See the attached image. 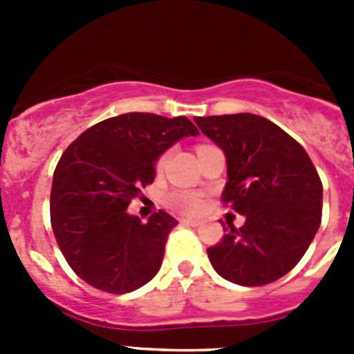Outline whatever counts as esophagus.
I'll return each instance as SVG.
<instances>
[{"label":"esophagus","mask_w":354,"mask_h":354,"mask_svg":"<svg viewBox=\"0 0 354 354\" xmlns=\"http://www.w3.org/2000/svg\"><path fill=\"white\" fill-rule=\"evenodd\" d=\"M183 225H189V227H200V225H202V221L189 220V218H186V220H183Z\"/></svg>","instance_id":"esophagus-1"}]
</instances>
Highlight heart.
<instances>
[{
    "mask_svg": "<svg viewBox=\"0 0 354 354\" xmlns=\"http://www.w3.org/2000/svg\"><path fill=\"white\" fill-rule=\"evenodd\" d=\"M200 149H204V147H200ZM167 202L171 209L183 212V214H196V212L204 209V200L200 198V195L193 192H186V189L171 192L168 195Z\"/></svg>",
    "mask_w": 354,
    "mask_h": 354,
    "instance_id": "1",
    "label": "heart"
}]
</instances>
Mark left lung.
Returning <instances> with one entry per match:
<instances>
[{"mask_svg": "<svg viewBox=\"0 0 354 354\" xmlns=\"http://www.w3.org/2000/svg\"><path fill=\"white\" fill-rule=\"evenodd\" d=\"M196 126L223 150L227 184L221 200L246 218L207 248L216 273L257 287L289 273L321 225L323 184L292 136L253 113L196 117Z\"/></svg>", "mask_w": 354, "mask_h": 354, "instance_id": "left-lung-1", "label": "left lung"}]
</instances>
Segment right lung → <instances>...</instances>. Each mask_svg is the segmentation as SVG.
Listing matches in <instances>:
<instances>
[{
	"instance_id": "right-lung-1",
	"label": "right lung",
	"mask_w": 354,
	"mask_h": 354,
	"mask_svg": "<svg viewBox=\"0 0 354 354\" xmlns=\"http://www.w3.org/2000/svg\"><path fill=\"white\" fill-rule=\"evenodd\" d=\"M196 134L186 117L124 113L99 122L67 147L53 175L51 225L81 280L126 294L156 277L177 220L159 211L143 223L127 207L154 180L159 156Z\"/></svg>"
}]
</instances>
